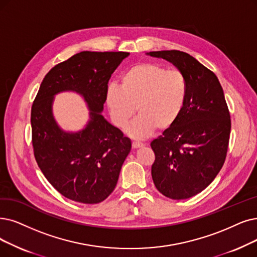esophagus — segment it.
<instances>
[{"label":"esophagus","instance_id":"esophagus-1","mask_svg":"<svg viewBox=\"0 0 257 257\" xmlns=\"http://www.w3.org/2000/svg\"><path fill=\"white\" fill-rule=\"evenodd\" d=\"M132 147H133V149H139V148H142V147H145V145H143L142 142H138V141H134L132 143Z\"/></svg>","mask_w":257,"mask_h":257}]
</instances>
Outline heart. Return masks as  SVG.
<instances>
[{"mask_svg": "<svg viewBox=\"0 0 257 257\" xmlns=\"http://www.w3.org/2000/svg\"><path fill=\"white\" fill-rule=\"evenodd\" d=\"M188 96L189 81L181 70L142 62L123 74L121 86H107L105 100L111 119L119 127L126 125L137 106L139 116L126 127V133L143 139L157 127H171L181 116Z\"/></svg>", "mask_w": 257, "mask_h": 257, "instance_id": "heart-1", "label": "heart"}]
</instances>
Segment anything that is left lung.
<instances>
[{"label": "left lung", "mask_w": 257, "mask_h": 257, "mask_svg": "<svg viewBox=\"0 0 257 257\" xmlns=\"http://www.w3.org/2000/svg\"><path fill=\"white\" fill-rule=\"evenodd\" d=\"M187 76L189 96L181 116L151 142L155 153L152 178L171 199L200 193L217 176L229 146L231 119L222 87L213 71L179 50L150 51Z\"/></svg>", "instance_id": "8db88e82"}]
</instances>
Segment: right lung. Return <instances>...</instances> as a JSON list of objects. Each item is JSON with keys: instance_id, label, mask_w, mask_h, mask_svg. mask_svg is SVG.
Here are the masks:
<instances>
[{"instance_id": "right-lung-1", "label": "right lung", "mask_w": 257, "mask_h": 257, "mask_svg": "<svg viewBox=\"0 0 257 257\" xmlns=\"http://www.w3.org/2000/svg\"><path fill=\"white\" fill-rule=\"evenodd\" d=\"M124 51H81L51 68L32 106L35 158L46 179L64 197L99 203L114 191L121 167L131 152V139L102 116L108 80ZM62 91L81 94L90 120L79 132H65L54 120V96Z\"/></svg>"}]
</instances>
